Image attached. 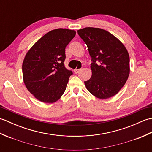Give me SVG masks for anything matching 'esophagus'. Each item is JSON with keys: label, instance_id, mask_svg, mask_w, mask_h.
<instances>
[{"label": "esophagus", "instance_id": "34e87169", "mask_svg": "<svg viewBox=\"0 0 152 152\" xmlns=\"http://www.w3.org/2000/svg\"><path fill=\"white\" fill-rule=\"evenodd\" d=\"M82 69H74V72L75 73V74H78L80 70H81Z\"/></svg>", "mask_w": 152, "mask_h": 152}]
</instances>
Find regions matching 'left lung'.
I'll use <instances>...</instances> for the list:
<instances>
[{
  "label": "left lung",
  "mask_w": 152,
  "mask_h": 152,
  "mask_svg": "<svg viewBox=\"0 0 152 152\" xmlns=\"http://www.w3.org/2000/svg\"><path fill=\"white\" fill-rule=\"evenodd\" d=\"M91 57V78L84 82L89 93L100 99L115 95L127 82L130 73L129 56L118 38L100 28L78 30ZM99 60L100 64H96Z\"/></svg>",
  "instance_id": "8db88e82"
}]
</instances>
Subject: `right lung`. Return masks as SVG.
Returning <instances> with one entry per match:
<instances>
[{
    "instance_id": "obj_1",
    "label": "right lung",
    "mask_w": 152,
    "mask_h": 152,
    "mask_svg": "<svg viewBox=\"0 0 152 152\" xmlns=\"http://www.w3.org/2000/svg\"><path fill=\"white\" fill-rule=\"evenodd\" d=\"M76 31L57 28L41 37L23 61V79L28 91L38 101L53 103L65 91L72 71L64 65L65 48Z\"/></svg>"
}]
</instances>
